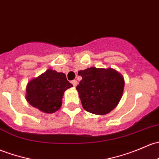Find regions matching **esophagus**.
Instances as JSON below:
<instances>
[{"instance_id":"esophagus-1","label":"esophagus","mask_w":159,"mask_h":159,"mask_svg":"<svg viewBox=\"0 0 159 159\" xmlns=\"http://www.w3.org/2000/svg\"><path fill=\"white\" fill-rule=\"evenodd\" d=\"M71 84H73V86L74 87H76L77 85H78V81H77L76 80H74V81H71Z\"/></svg>"}]
</instances>
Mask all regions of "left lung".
Listing matches in <instances>:
<instances>
[{
	"instance_id": "8db88e82",
	"label": "left lung",
	"mask_w": 159,
	"mask_h": 159,
	"mask_svg": "<svg viewBox=\"0 0 159 159\" xmlns=\"http://www.w3.org/2000/svg\"><path fill=\"white\" fill-rule=\"evenodd\" d=\"M82 80L77 86L83 108L89 113L105 115L119 103L124 88V79L111 68L91 67L78 71Z\"/></svg>"
}]
</instances>
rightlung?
Returning <instances> with one entry per match:
<instances>
[{"label": "right lung", "mask_w": 159, "mask_h": 159, "mask_svg": "<svg viewBox=\"0 0 159 159\" xmlns=\"http://www.w3.org/2000/svg\"><path fill=\"white\" fill-rule=\"evenodd\" d=\"M71 87L64 73L48 69L28 83L26 99L40 111L52 113L60 109L64 92Z\"/></svg>", "instance_id": "obj_1"}]
</instances>
